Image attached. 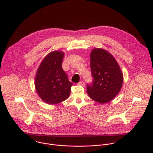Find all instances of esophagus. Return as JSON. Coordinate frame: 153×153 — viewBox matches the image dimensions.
Masks as SVG:
<instances>
[{
    "label": "esophagus",
    "instance_id": "1",
    "mask_svg": "<svg viewBox=\"0 0 153 153\" xmlns=\"http://www.w3.org/2000/svg\"><path fill=\"white\" fill-rule=\"evenodd\" d=\"M78 85H81V86H85V83H84L83 81L79 82L78 83Z\"/></svg>",
    "mask_w": 153,
    "mask_h": 153
}]
</instances>
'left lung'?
<instances>
[{"label": "left lung", "mask_w": 153, "mask_h": 153, "mask_svg": "<svg viewBox=\"0 0 153 153\" xmlns=\"http://www.w3.org/2000/svg\"><path fill=\"white\" fill-rule=\"evenodd\" d=\"M90 59L93 79L91 84L87 85V93L97 102H109L121 90L123 73L114 57L105 50H93Z\"/></svg>", "instance_id": "obj_1"}]
</instances>
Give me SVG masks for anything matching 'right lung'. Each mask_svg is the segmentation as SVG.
Segmentation results:
<instances>
[{"instance_id": "add662e5", "label": "right lung", "mask_w": 153, "mask_h": 153, "mask_svg": "<svg viewBox=\"0 0 153 153\" xmlns=\"http://www.w3.org/2000/svg\"><path fill=\"white\" fill-rule=\"evenodd\" d=\"M64 53H50L41 62L35 77L36 90L42 100L54 105L68 98L73 83L62 67Z\"/></svg>"}]
</instances>
